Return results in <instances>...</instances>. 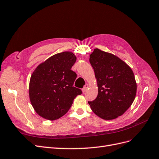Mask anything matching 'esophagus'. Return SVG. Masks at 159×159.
Segmentation results:
<instances>
[{"label":"esophagus","instance_id":"34e87169","mask_svg":"<svg viewBox=\"0 0 159 159\" xmlns=\"http://www.w3.org/2000/svg\"><path fill=\"white\" fill-rule=\"evenodd\" d=\"M87 88H88V85H87V84H85V86H84V88L82 89V92H83V93H85V92L87 91Z\"/></svg>","mask_w":159,"mask_h":159}]
</instances>
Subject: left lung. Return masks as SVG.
I'll list each match as a JSON object with an SVG mask.
<instances>
[{"label":"left lung","instance_id":"obj_1","mask_svg":"<svg viewBox=\"0 0 159 159\" xmlns=\"http://www.w3.org/2000/svg\"><path fill=\"white\" fill-rule=\"evenodd\" d=\"M89 62L97 81L98 95L88 103L100 118L112 120L121 116L133 103L137 84L132 70L112 54L95 48Z\"/></svg>","mask_w":159,"mask_h":159}]
</instances>
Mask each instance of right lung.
I'll return each instance as SVG.
<instances>
[{"label":"right lung","mask_w":159,"mask_h":159,"mask_svg":"<svg viewBox=\"0 0 159 159\" xmlns=\"http://www.w3.org/2000/svg\"><path fill=\"white\" fill-rule=\"evenodd\" d=\"M76 57L71 52L52 56L33 72L29 93L31 105L41 117L54 120L62 117L72 106L80 89L74 87L77 74L71 70Z\"/></svg>","instance_id":"1"}]
</instances>
